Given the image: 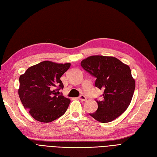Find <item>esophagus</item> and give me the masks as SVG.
I'll return each instance as SVG.
<instances>
[{
	"mask_svg": "<svg viewBox=\"0 0 157 157\" xmlns=\"http://www.w3.org/2000/svg\"><path fill=\"white\" fill-rule=\"evenodd\" d=\"M79 99L81 100L82 101L87 100V98H86V97H85V96H84V95H80L79 97Z\"/></svg>",
	"mask_w": 157,
	"mask_h": 157,
	"instance_id": "obj_1",
	"label": "esophagus"
}]
</instances>
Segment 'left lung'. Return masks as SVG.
<instances>
[{"mask_svg": "<svg viewBox=\"0 0 157 157\" xmlns=\"http://www.w3.org/2000/svg\"><path fill=\"white\" fill-rule=\"evenodd\" d=\"M82 68L96 78L95 86L104 90L102 100H97L98 109L89 113L100 123H109L127 109L135 89V80L126 65L113 57L90 56L81 62Z\"/></svg>", "mask_w": 157, "mask_h": 157, "instance_id": "8db88e82", "label": "left lung"}]
</instances>
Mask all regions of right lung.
Here are the masks:
<instances>
[{
    "instance_id": "right-lung-1",
    "label": "right lung",
    "mask_w": 157,
    "mask_h": 157,
    "mask_svg": "<svg viewBox=\"0 0 157 157\" xmlns=\"http://www.w3.org/2000/svg\"><path fill=\"white\" fill-rule=\"evenodd\" d=\"M70 63L45 60L29 67L19 77V98L30 115L42 123L52 122L66 112L70 100L58 95L64 85L60 77Z\"/></svg>"
}]
</instances>
